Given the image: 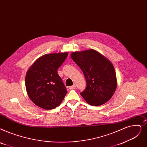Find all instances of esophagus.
<instances>
[{
	"label": "esophagus",
	"mask_w": 147,
	"mask_h": 147,
	"mask_svg": "<svg viewBox=\"0 0 147 147\" xmlns=\"http://www.w3.org/2000/svg\"><path fill=\"white\" fill-rule=\"evenodd\" d=\"M75 88H76V85H73L69 87V89H74Z\"/></svg>",
	"instance_id": "1"
}]
</instances>
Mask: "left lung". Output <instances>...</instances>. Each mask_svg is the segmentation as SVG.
I'll use <instances>...</instances> for the list:
<instances>
[{
	"label": "left lung",
	"mask_w": 147,
	"mask_h": 147,
	"mask_svg": "<svg viewBox=\"0 0 147 147\" xmlns=\"http://www.w3.org/2000/svg\"><path fill=\"white\" fill-rule=\"evenodd\" d=\"M72 59L82 69L86 86L80 92L89 105L100 106L112 97L117 88L116 73L112 63L94 50L73 52Z\"/></svg>",
	"instance_id": "8db88e82"
}]
</instances>
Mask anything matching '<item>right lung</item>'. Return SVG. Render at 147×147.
Segmentation results:
<instances>
[{"mask_svg":"<svg viewBox=\"0 0 147 147\" xmlns=\"http://www.w3.org/2000/svg\"><path fill=\"white\" fill-rule=\"evenodd\" d=\"M68 53L44 55L38 58L28 71L25 85L30 99L38 107L53 109L58 107L67 93L58 74V69Z\"/></svg>","mask_w":147,"mask_h":147,"instance_id":"1","label":"right lung"}]
</instances>
